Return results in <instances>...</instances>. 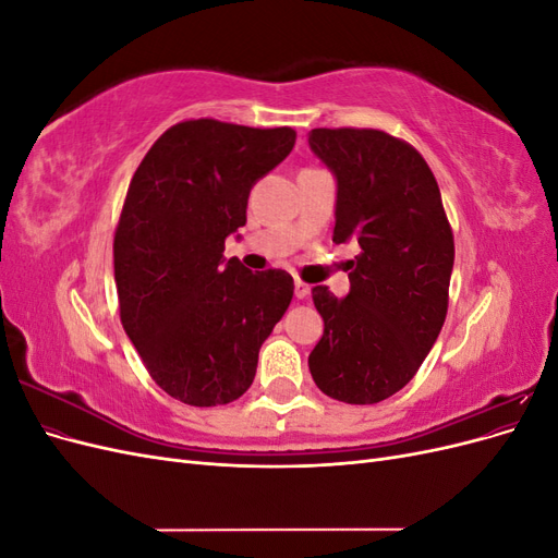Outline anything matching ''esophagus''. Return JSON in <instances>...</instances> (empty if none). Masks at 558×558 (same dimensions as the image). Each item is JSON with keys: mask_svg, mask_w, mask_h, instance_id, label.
Returning <instances> with one entry per match:
<instances>
[{"mask_svg": "<svg viewBox=\"0 0 558 558\" xmlns=\"http://www.w3.org/2000/svg\"><path fill=\"white\" fill-rule=\"evenodd\" d=\"M310 293H312V286L305 283V281L295 279V298H298V300H305Z\"/></svg>", "mask_w": 558, "mask_h": 558, "instance_id": "34e87169", "label": "esophagus"}]
</instances>
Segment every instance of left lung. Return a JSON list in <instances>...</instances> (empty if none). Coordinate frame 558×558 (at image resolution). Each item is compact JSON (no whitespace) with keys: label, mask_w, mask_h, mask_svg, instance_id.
<instances>
[{"label":"left lung","mask_w":558,"mask_h":558,"mask_svg":"<svg viewBox=\"0 0 558 558\" xmlns=\"http://www.w3.org/2000/svg\"><path fill=\"white\" fill-rule=\"evenodd\" d=\"M307 140L335 177L332 242L363 248L344 298L312 291L326 328L310 373L335 400L375 404L414 377L442 330L453 234L430 167L410 144L353 128H316Z\"/></svg>","instance_id":"obj_1"}]
</instances>
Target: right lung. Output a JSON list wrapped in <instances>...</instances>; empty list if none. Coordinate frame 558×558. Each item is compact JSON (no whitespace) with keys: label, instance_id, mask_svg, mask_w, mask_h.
Returning <instances> with one entry per match:
<instances>
[{"label":"right lung","instance_id":"obj_1","mask_svg":"<svg viewBox=\"0 0 558 558\" xmlns=\"http://www.w3.org/2000/svg\"><path fill=\"white\" fill-rule=\"evenodd\" d=\"M293 144L291 128L199 118L167 130L130 181L113 240L121 320L150 377L193 408L246 391L293 300L289 272H251L223 256L251 189Z\"/></svg>","mask_w":558,"mask_h":558}]
</instances>
